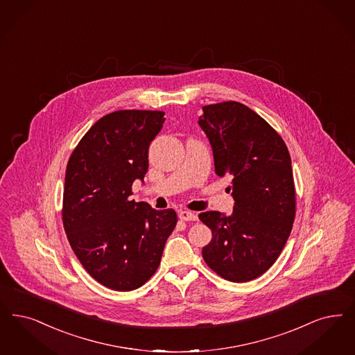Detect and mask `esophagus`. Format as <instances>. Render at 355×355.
I'll return each mask as SVG.
<instances>
[{
    "label": "esophagus",
    "mask_w": 355,
    "mask_h": 355,
    "mask_svg": "<svg viewBox=\"0 0 355 355\" xmlns=\"http://www.w3.org/2000/svg\"><path fill=\"white\" fill-rule=\"evenodd\" d=\"M178 218H180L181 220H184V222L197 220V215H196V214L191 213V211H186V210L180 211V213H178Z\"/></svg>",
    "instance_id": "1"
}]
</instances>
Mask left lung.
I'll return each instance as SVG.
<instances>
[{"mask_svg": "<svg viewBox=\"0 0 355 355\" xmlns=\"http://www.w3.org/2000/svg\"><path fill=\"white\" fill-rule=\"evenodd\" d=\"M199 125L211 144L215 173L232 177L234 210L199 214L213 239L206 264L220 277L245 283L270 270L282 254L296 215L292 162L280 135L238 101L205 105Z\"/></svg>", "mask_w": 355, "mask_h": 355, "instance_id": "8db88e82", "label": "left lung"}]
</instances>
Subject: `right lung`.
<instances>
[{"label": "right lung", "instance_id": "right-lung-1", "mask_svg": "<svg viewBox=\"0 0 355 355\" xmlns=\"http://www.w3.org/2000/svg\"><path fill=\"white\" fill-rule=\"evenodd\" d=\"M162 111L125 110L98 120L67 162L62 219L72 251L98 283L120 292L156 272L177 225L174 210L130 200L148 171V149L165 121Z\"/></svg>", "mask_w": 355, "mask_h": 355}]
</instances>
